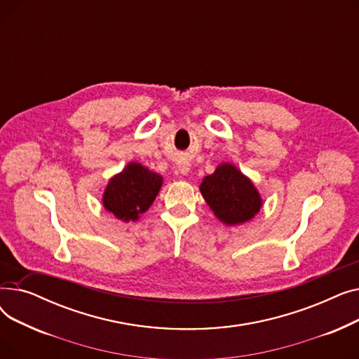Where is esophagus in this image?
I'll return each mask as SVG.
<instances>
[{
	"label": "esophagus",
	"instance_id": "34e87169",
	"mask_svg": "<svg viewBox=\"0 0 359 359\" xmlns=\"http://www.w3.org/2000/svg\"><path fill=\"white\" fill-rule=\"evenodd\" d=\"M179 170H180V173L186 175L187 172H189V165H186V164H182V165L179 167Z\"/></svg>",
	"mask_w": 359,
	"mask_h": 359
}]
</instances>
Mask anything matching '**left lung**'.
<instances>
[{"label":"left lung","instance_id":"left-lung-1","mask_svg":"<svg viewBox=\"0 0 359 359\" xmlns=\"http://www.w3.org/2000/svg\"><path fill=\"white\" fill-rule=\"evenodd\" d=\"M201 194L225 224L246 222L259 212L262 199L253 183L231 164H221L201 183Z\"/></svg>","mask_w":359,"mask_h":359}]
</instances>
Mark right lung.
<instances>
[{
    "label": "right lung",
    "instance_id": "obj_1",
    "mask_svg": "<svg viewBox=\"0 0 359 359\" xmlns=\"http://www.w3.org/2000/svg\"><path fill=\"white\" fill-rule=\"evenodd\" d=\"M163 177L140 163H130L111 177L104 195V208L123 221H135L145 212L160 192Z\"/></svg>",
    "mask_w": 359,
    "mask_h": 359
}]
</instances>
